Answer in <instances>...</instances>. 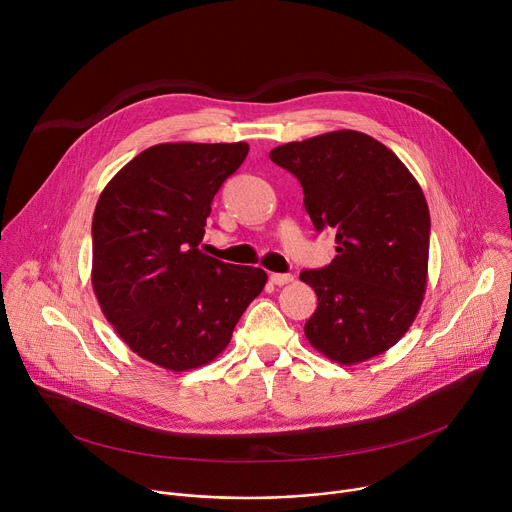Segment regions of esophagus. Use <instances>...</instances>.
<instances>
[{
	"label": "esophagus",
	"mask_w": 512,
	"mask_h": 512,
	"mask_svg": "<svg viewBox=\"0 0 512 512\" xmlns=\"http://www.w3.org/2000/svg\"><path fill=\"white\" fill-rule=\"evenodd\" d=\"M269 279H271V283H275V285H287V283L294 281V275H289V273H271Z\"/></svg>",
	"instance_id": "esophagus-1"
}]
</instances>
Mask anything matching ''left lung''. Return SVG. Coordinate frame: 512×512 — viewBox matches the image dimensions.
I'll return each mask as SVG.
<instances>
[{
    "mask_svg": "<svg viewBox=\"0 0 512 512\" xmlns=\"http://www.w3.org/2000/svg\"><path fill=\"white\" fill-rule=\"evenodd\" d=\"M318 233L334 229L336 257L300 279L316 291L310 344L340 364L383 354L413 324L427 285L429 210L405 164L375 137L340 129L277 145Z\"/></svg>",
    "mask_w": 512,
    "mask_h": 512,
    "instance_id": "left-lung-1",
    "label": "left lung"
}]
</instances>
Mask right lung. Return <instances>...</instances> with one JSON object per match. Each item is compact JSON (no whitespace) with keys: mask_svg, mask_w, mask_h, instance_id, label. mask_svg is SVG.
Wrapping results in <instances>:
<instances>
[{"mask_svg":"<svg viewBox=\"0 0 512 512\" xmlns=\"http://www.w3.org/2000/svg\"><path fill=\"white\" fill-rule=\"evenodd\" d=\"M249 154L237 143H160L125 164L93 214V289L121 340L162 369L221 354L267 273L198 247L210 204Z\"/></svg>","mask_w":512,"mask_h":512,"instance_id":"1","label":"right lung"}]
</instances>
